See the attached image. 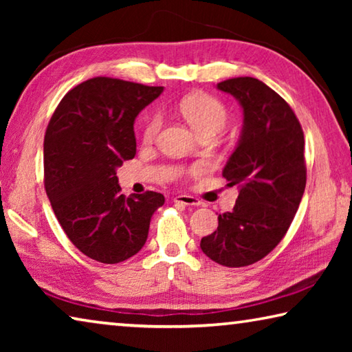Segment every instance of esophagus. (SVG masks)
Instances as JSON below:
<instances>
[{
	"label": "esophagus",
	"mask_w": 352,
	"mask_h": 352,
	"mask_svg": "<svg viewBox=\"0 0 352 352\" xmlns=\"http://www.w3.org/2000/svg\"><path fill=\"white\" fill-rule=\"evenodd\" d=\"M174 204L177 205H184V206H199L200 200L195 197H190V195H177V197L172 199Z\"/></svg>",
	"instance_id": "34e87169"
}]
</instances>
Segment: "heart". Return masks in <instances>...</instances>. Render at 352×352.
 Wrapping results in <instances>:
<instances>
[{
  "label": "heart",
  "mask_w": 352,
  "mask_h": 352,
  "mask_svg": "<svg viewBox=\"0 0 352 352\" xmlns=\"http://www.w3.org/2000/svg\"><path fill=\"white\" fill-rule=\"evenodd\" d=\"M180 113L200 136L219 133L228 124L230 118L226 107L217 98L206 93L189 94V96L182 99ZM162 124L163 118L158 113L148 119L144 126V132H142V138L146 142L155 141L160 133V129H162Z\"/></svg>",
  "instance_id": "obj_1"
}]
</instances>
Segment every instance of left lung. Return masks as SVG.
Segmentation results:
<instances>
[{"mask_svg":"<svg viewBox=\"0 0 352 352\" xmlns=\"http://www.w3.org/2000/svg\"><path fill=\"white\" fill-rule=\"evenodd\" d=\"M217 88L243 110L241 140L222 172L239 195L200 248L220 265L245 267L281 242L298 211L306 188L305 133L290 105L264 82L234 77Z\"/></svg>","mask_w":352,"mask_h":352,"instance_id":"left-lung-1","label":"left lung"}]
</instances>
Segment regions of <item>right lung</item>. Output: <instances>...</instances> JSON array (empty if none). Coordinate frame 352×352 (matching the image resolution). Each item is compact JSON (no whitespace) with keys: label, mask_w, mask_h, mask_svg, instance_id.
Segmentation results:
<instances>
[{"label":"right lung","mask_w":352,"mask_h":352,"mask_svg":"<svg viewBox=\"0 0 352 352\" xmlns=\"http://www.w3.org/2000/svg\"><path fill=\"white\" fill-rule=\"evenodd\" d=\"M162 93L163 87L93 77L65 94L47 124V199L73 245L102 264L138 253L152 214L164 204L153 190L126 197L116 177L136 153L135 118Z\"/></svg>","instance_id":"1"}]
</instances>
